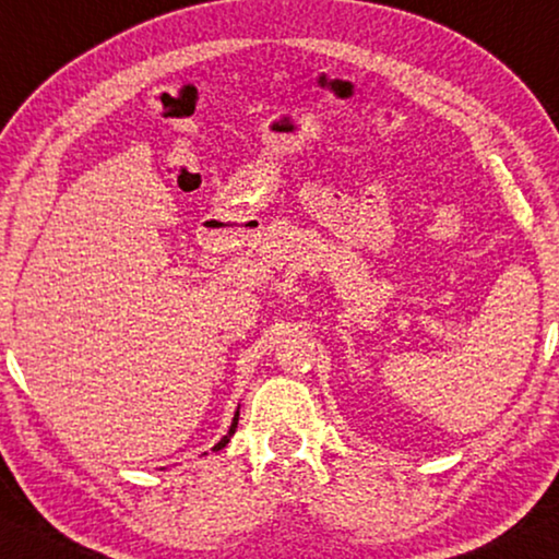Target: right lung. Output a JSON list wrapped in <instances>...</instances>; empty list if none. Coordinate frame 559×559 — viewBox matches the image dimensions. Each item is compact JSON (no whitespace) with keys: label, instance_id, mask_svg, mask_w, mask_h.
<instances>
[{"label":"right lung","instance_id":"add662e5","mask_svg":"<svg viewBox=\"0 0 559 559\" xmlns=\"http://www.w3.org/2000/svg\"><path fill=\"white\" fill-rule=\"evenodd\" d=\"M237 419H239V407H237V412H235V417H231V425H229V429H227V435H225V437H222V440H219L217 444H214V448H212V452H219L222 448H227L229 437H231V435H235V429H237ZM204 454H207V452H204Z\"/></svg>","mask_w":559,"mask_h":559}]
</instances>
